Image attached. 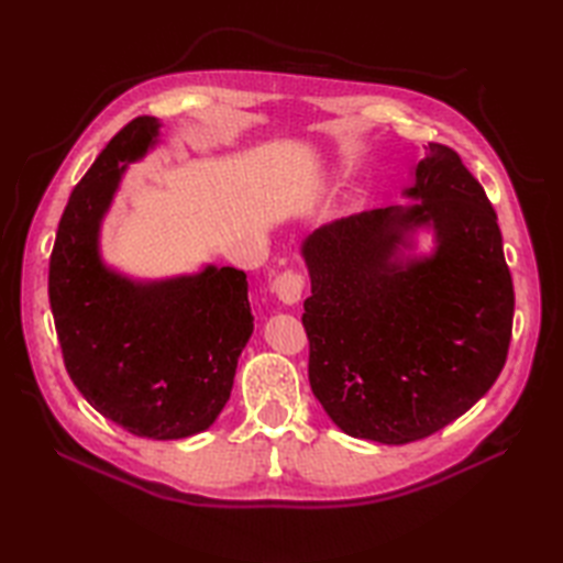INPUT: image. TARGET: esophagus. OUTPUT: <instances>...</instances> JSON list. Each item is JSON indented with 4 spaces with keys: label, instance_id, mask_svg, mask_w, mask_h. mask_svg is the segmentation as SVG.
Wrapping results in <instances>:
<instances>
[{
    "label": "esophagus",
    "instance_id": "34e87169",
    "mask_svg": "<svg viewBox=\"0 0 563 563\" xmlns=\"http://www.w3.org/2000/svg\"><path fill=\"white\" fill-rule=\"evenodd\" d=\"M273 290L278 295V300L283 305H297L302 300V290H305V278L302 273L297 271H285L278 278L273 280Z\"/></svg>",
    "mask_w": 563,
    "mask_h": 563
}]
</instances>
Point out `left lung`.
Returning <instances> with one entry per match:
<instances>
[{
    "label": "left lung",
    "mask_w": 563,
    "mask_h": 563,
    "mask_svg": "<svg viewBox=\"0 0 563 563\" xmlns=\"http://www.w3.org/2000/svg\"><path fill=\"white\" fill-rule=\"evenodd\" d=\"M413 206L319 227L302 256L309 385L343 433L382 445L433 435L492 389L512 331L510 271L496 210L460 154L430 142ZM421 225L428 257H406Z\"/></svg>",
    "instance_id": "obj_1"
}]
</instances>
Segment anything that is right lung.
I'll list each match as a JSON object with an SVG mask.
<instances>
[{
	"label": "right lung",
	"mask_w": 563,
	"mask_h": 563,
	"mask_svg": "<svg viewBox=\"0 0 563 563\" xmlns=\"http://www.w3.org/2000/svg\"><path fill=\"white\" fill-rule=\"evenodd\" d=\"M157 140V118H135L71 190L47 295L81 397L128 433L178 440L210 428L224 409L254 317L244 271L206 266L166 280H133L103 263L101 222L128 164Z\"/></svg>",
	"instance_id": "obj_1"
}]
</instances>
